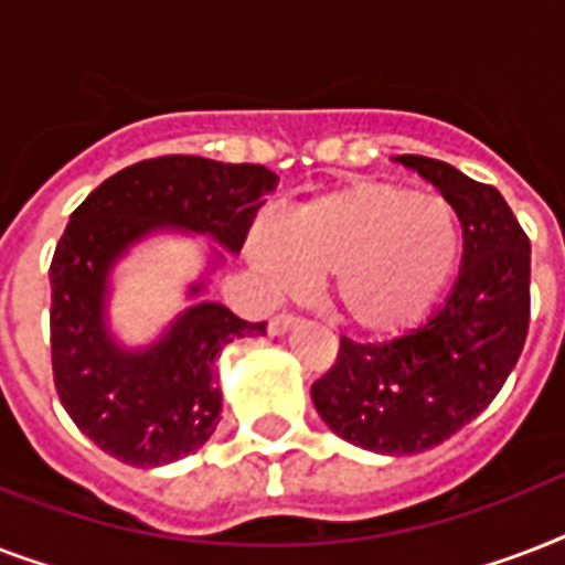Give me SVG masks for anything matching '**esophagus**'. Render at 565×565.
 <instances>
[{
	"label": "esophagus",
	"mask_w": 565,
	"mask_h": 565,
	"mask_svg": "<svg viewBox=\"0 0 565 565\" xmlns=\"http://www.w3.org/2000/svg\"><path fill=\"white\" fill-rule=\"evenodd\" d=\"M296 322H299V319L290 317V313L273 317V319H269V334H273V337H284V334H287V331H290L292 326H296Z\"/></svg>",
	"instance_id": "1"
}]
</instances>
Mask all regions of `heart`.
<instances>
[{"mask_svg": "<svg viewBox=\"0 0 565 565\" xmlns=\"http://www.w3.org/2000/svg\"><path fill=\"white\" fill-rule=\"evenodd\" d=\"M455 204L393 181H352L248 234L246 260L266 292L287 296L328 275L340 317L366 337L419 326L463 260Z\"/></svg>", "mask_w": 565, "mask_h": 565, "instance_id": "heart-1", "label": "heart"}]
</instances>
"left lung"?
Segmentation results:
<instances>
[{
	"mask_svg": "<svg viewBox=\"0 0 565 565\" xmlns=\"http://www.w3.org/2000/svg\"><path fill=\"white\" fill-rule=\"evenodd\" d=\"M395 163L419 172L463 222V260L446 301L390 343L343 337L337 363L310 386L337 437L372 455L439 446L499 395L516 366L531 313V243L495 188L422 154Z\"/></svg>",
	"mask_w": 565,
	"mask_h": 565,
	"instance_id": "obj_1",
	"label": "left lung"
}]
</instances>
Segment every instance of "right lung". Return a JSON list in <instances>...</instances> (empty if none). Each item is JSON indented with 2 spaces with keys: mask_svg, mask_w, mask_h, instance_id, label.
Listing matches in <instances>:
<instances>
[{
  "mask_svg": "<svg viewBox=\"0 0 565 565\" xmlns=\"http://www.w3.org/2000/svg\"><path fill=\"white\" fill-rule=\"evenodd\" d=\"M275 188L278 175L257 163L170 154L119 170L75 207L49 269L52 372L64 411L102 451L154 469L211 439L222 419L220 352L264 337L266 322H246L204 292L225 255H239ZM163 233L212 246L185 288V308L152 341L128 344L109 319L116 269Z\"/></svg>",
  "mask_w": 565,
  "mask_h": 565,
  "instance_id": "right-lung-1",
  "label": "right lung"
}]
</instances>
